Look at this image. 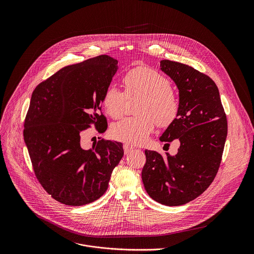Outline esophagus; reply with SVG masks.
Returning a JSON list of instances; mask_svg holds the SVG:
<instances>
[{
    "instance_id": "esophagus-1",
    "label": "esophagus",
    "mask_w": 254,
    "mask_h": 254,
    "mask_svg": "<svg viewBox=\"0 0 254 254\" xmlns=\"http://www.w3.org/2000/svg\"><path fill=\"white\" fill-rule=\"evenodd\" d=\"M123 148H124L125 154H128V153H130L133 150V146L128 145V144H125V145H123Z\"/></svg>"
}]
</instances>
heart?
I'll list each match as a JSON object with an SVG mask.
<instances>
[{"label":"heart","instance_id":"obj_1","mask_svg":"<svg viewBox=\"0 0 254 254\" xmlns=\"http://www.w3.org/2000/svg\"><path fill=\"white\" fill-rule=\"evenodd\" d=\"M125 93L114 85L109 86L103 97V105L110 117L123 115L126 97H142L137 112L140 116L128 117L112 125V137L129 145H141L146 142L158 126L171 124L178 115L179 101L170 89L169 80L161 73L148 68L136 67L123 77Z\"/></svg>","mask_w":254,"mask_h":254}]
</instances>
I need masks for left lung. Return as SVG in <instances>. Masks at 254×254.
<instances>
[{"mask_svg":"<svg viewBox=\"0 0 254 254\" xmlns=\"http://www.w3.org/2000/svg\"><path fill=\"white\" fill-rule=\"evenodd\" d=\"M160 69L179 90V112L159 140H178L180 147L177 154L167 153L166 157L145 149L142 179L152 199L179 206L199 196L214 180L228 125L219 90L210 77L168 60L160 62Z\"/></svg>","mask_w":254,"mask_h":254,"instance_id":"left-lung-1","label":"left lung"}]
</instances>
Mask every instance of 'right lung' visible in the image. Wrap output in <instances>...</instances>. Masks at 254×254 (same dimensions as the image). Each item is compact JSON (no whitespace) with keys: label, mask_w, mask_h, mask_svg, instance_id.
I'll list each match as a JSON object with an SVG mask.
<instances>
[{"label":"right lung","mask_w":254,"mask_h":254,"mask_svg":"<svg viewBox=\"0 0 254 254\" xmlns=\"http://www.w3.org/2000/svg\"><path fill=\"white\" fill-rule=\"evenodd\" d=\"M118 61L99 56L67 65L40 83L31 97L23 137L37 179L61 203L80 206L99 199L121 160L122 144L101 140L91 149L81 145L90 124L107 130L100 114L106 89Z\"/></svg>","instance_id":"add662e5"}]
</instances>
